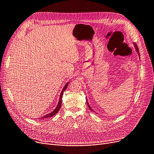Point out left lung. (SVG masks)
<instances>
[{
  "label": "left lung",
  "instance_id": "left-lung-1",
  "mask_svg": "<svg viewBox=\"0 0 154 154\" xmlns=\"http://www.w3.org/2000/svg\"><path fill=\"white\" fill-rule=\"evenodd\" d=\"M134 44V47H135V50H136V52L137 53V54H138V56H139V58H140V53H139V50H138V47H137V45L135 43H133ZM86 103H87V105H88V106L89 107V108L91 109V111H93V109L91 108V107L90 106V105H89V103H88V101H87V99H86Z\"/></svg>",
  "mask_w": 154,
  "mask_h": 154
}]
</instances>
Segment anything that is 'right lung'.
<instances>
[{
    "label": "right lung",
    "mask_w": 154,
    "mask_h": 154,
    "mask_svg": "<svg viewBox=\"0 0 154 154\" xmlns=\"http://www.w3.org/2000/svg\"><path fill=\"white\" fill-rule=\"evenodd\" d=\"M69 83V82H68L66 84V85H64V86L63 87V90H62V91H61V94H60V97L59 101H58L57 105L56 106V107L55 108V109H54V110H53L52 112H51V113H48V114H46V115H45L44 116L41 117V118L40 119L42 120V119H45L50 118V117H52V116H54L58 112H59V110H60L61 107V104H62V101H61V100H62V97H63V93H64V91L66 90V89L67 88V87H68V86Z\"/></svg>",
    "instance_id": "obj_1"
}]
</instances>
